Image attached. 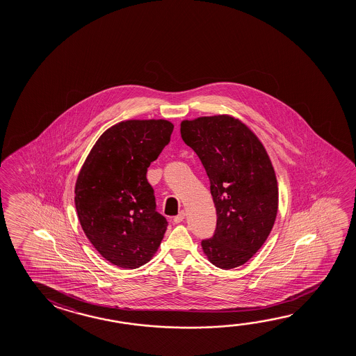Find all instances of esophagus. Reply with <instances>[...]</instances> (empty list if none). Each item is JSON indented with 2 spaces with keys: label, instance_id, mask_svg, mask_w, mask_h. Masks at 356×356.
Masks as SVG:
<instances>
[{
  "label": "esophagus",
  "instance_id": "obj_1",
  "mask_svg": "<svg viewBox=\"0 0 356 356\" xmlns=\"http://www.w3.org/2000/svg\"><path fill=\"white\" fill-rule=\"evenodd\" d=\"M185 216H186L185 211H180V212H179V215L174 217V222H175V223H180V222H182L184 220H185Z\"/></svg>",
  "mask_w": 356,
  "mask_h": 356
}]
</instances>
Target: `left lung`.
I'll list each match as a JSON object with an SVG mask.
<instances>
[{"instance_id":"8db88e82","label":"left lung","mask_w":356,"mask_h":356,"mask_svg":"<svg viewBox=\"0 0 356 356\" xmlns=\"http://www.w3.org/2000/svg\"><path fill=\"white\" fill-rule=\"evenodd\" d=\"M181 138L211 182L217 226L201 242L221 269L239 267L262 247L278 212V182L268 152L251 129L228 114L182 120Z\"/></svg>"}]
</instances>
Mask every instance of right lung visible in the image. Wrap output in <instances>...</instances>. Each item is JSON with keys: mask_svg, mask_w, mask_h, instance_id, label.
<instances>
[{"mask_svg": "<svg viewBox=\"0 0 356 356\" xmlns=\"http://www.w3.org/2000/svg\"><path fill=\"white\" fill-rule=\"evenodd\" d=\"M172 130L165 119L118 122L100 135L76 177L83 231L100 256L120 268L144 266L161 245L168 222L155 210L146 172Z\"/></svg>", "mask_w": 356, "mask_h": 356, "instance_id": "obj_1", "label": "right lung"}]
</instances>
